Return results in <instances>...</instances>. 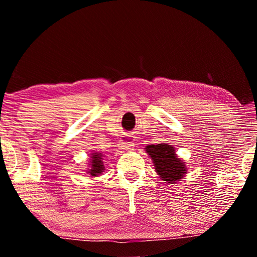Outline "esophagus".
<instances>
[{"instance_id":"obj_1","label":"esophagus","mask_w":257,"mask_h":257,"mask_svg":"<svg viewBox=\"0 0 257 257\" xmlns=\"http://www.w3.org/2000/svg\"><path fill=\"white\" fill-rule=\"evenodd\" d=\"M135 144L133 142H122L121 143V149L122 150H133Z\"/></svg>"}]
</instances>
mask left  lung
I'll return each mask as SVG.
<instances>
[{
  "label": "left lung",
  "mask_w": 257,
  "mask_h": 257,
  "mask_svg": "<svg viewBox=\"0 0 257 257\" xmlns=\"http://www.w3.org/2000/svg\"><path fill=\"white\" fill-rule=\"evenodd\" d=\"M146 152L152 158L155 170L161 179L164 181H177L181 179L186 172V167L182 161L177 158L175 149L168 144L149 145Z\"/></svg>",
  "instance_id": "left-lung-1"
}]
</instances>
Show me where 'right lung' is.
Instances as JSON below:
<instances>
[{"label":"right lung","mask_w":257,"mask_h":257,"mask_svg":"<svg viewBox=\"0 0 257 257\" xmlns=\"http://www.w3.org/2000/svg\"><path fill=\"white\" fill-rule=\"evenodd\" d=\"M103 169H104V165L102 162V154L95 153L92 158V169H90L89 173L95 177L96 175H98V173H102Z\"/></svg>","instance_id":"right-lung-1"}]
</instances>
